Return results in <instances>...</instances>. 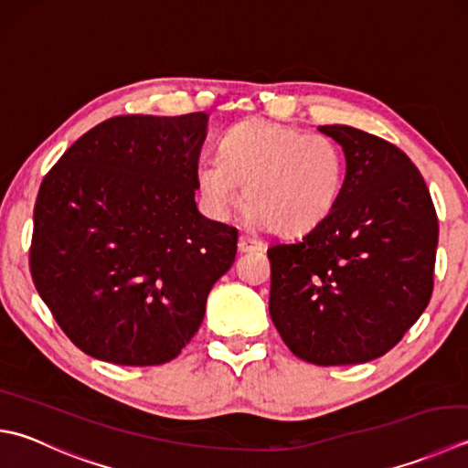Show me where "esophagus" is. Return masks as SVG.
Segmentation results:
<instances>
[{"instance_id": "obj_1", "label": "esophagus", "mask_w": 468, "mask_h": 468, "mask_svg": "<svg viewBox=\"0 0 468 468\" xmlns=\"http://www.w3.org/2000/svg\"><path fill=\"white\" fill-rule=\"evenodd\" d=\"M237 247H239L241 253H247V251H260V250H263V243H261L260 239H255V237L241 235V237H239V243H237Z\"/></svg>"}]
</instances>
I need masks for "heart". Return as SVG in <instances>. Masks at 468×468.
<instances>
[{
	"mask_svg": "<svg viewBox=\"0 0 468 468\" xmlns=\"http://www.w3.org/2000/svg\"><path fill=\"white\" fill-rule=\"evenodd\" d=\"M346 180L341 145L324 133L247 119L233 125L218 160L197 166V188L207 213L223 221L241 203V186L251 223L276 235H302L335 213Z\"/></svg>",
	"mask_w": 468,
	"mask_h": 468,
	"instance_id": "heart-1",
	"label": "heart"
}]
</instances>
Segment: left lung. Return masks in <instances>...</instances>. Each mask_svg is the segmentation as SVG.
I'll list each match as a JSON object with an SVG mask.
<instances>
[{"mask_svg":"<svg viewBox=\"0 0 468 468\" xmlns=\"http://www.w3.org/2000/svg\"><path fill=\"white\" fill-rule=\"evenodd\" d=\"M318 132L345 152V190L323 225L268 250L270 316L302 361L367 363L428 306L438 217L422 174L398 145L349 125Z\"/></svg>","mask_w":468,"mask_h":468,"instance_id":"obj_1","label":"left lung"}]
</instances>
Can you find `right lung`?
<instances>
[{
  "label": "right lung",
  "mask_w": 468,
  "mask_h": 468,
  "mask_svg": "<svg viewBox=\"0 0 468 468\" xmlns=\"http://www.w3.org/2000/svg\"><path fill=\"white\" fill-rule=\"evenodd\" d=\"M208 115H119L46 174L34 205L30 271L72 345L95 359L172 361L231 268L237 229L195 203Z\"/></svg>",
  "instance_id": "right-lung-1"
}]
</instances>
